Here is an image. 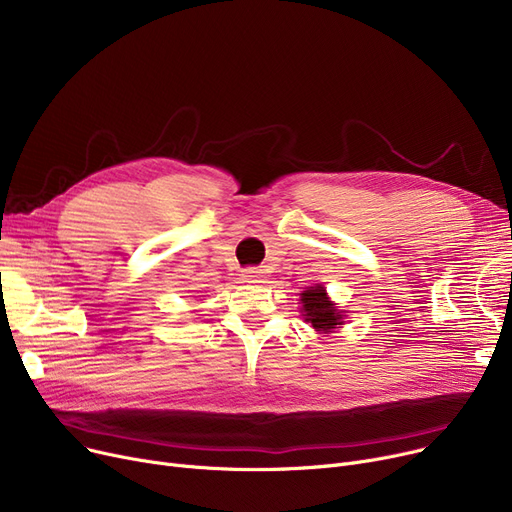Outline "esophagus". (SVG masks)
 I'll list each match as a JSON object with an SVG mask.
<instances>
[{
	"label": "esophagus",
	"instance_id": "esophagus-1",
	"mask_svg": "<svg viewBox=\"0 0 512 512\" xmlns=\"http://www.w3.org/2000/svg\"><path fill=\"white\" fill-rule=\"evenodd\" d=\"M261 278H263V272H261V270H257V267H249V270L242 272V280H245V282H251V284L261 282Z\"/></svg>",
	"mask_w": 512,
	"mask_h": 512
}]
</instances>
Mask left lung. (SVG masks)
<instances>
[{"instance_id": "obj_1", "label": "left lung", "mask_w": 512, "mask_h": 512, "mask_svg": "<svg viewBox=\"0 0 512 512\" xmlns=\"http://www.w3.org/2000/svg\"><path fill=\"white\" fill-rule=\"evenodd\" d=\"M303 301V311H305V319L311 321V326L317 332L328 334L330 330H334L336 326L342 324V315L340 311L332 305V301H328V294L324 290V286H311L309 290H305L301 294Z\"/></svg>"}]
</instances>
